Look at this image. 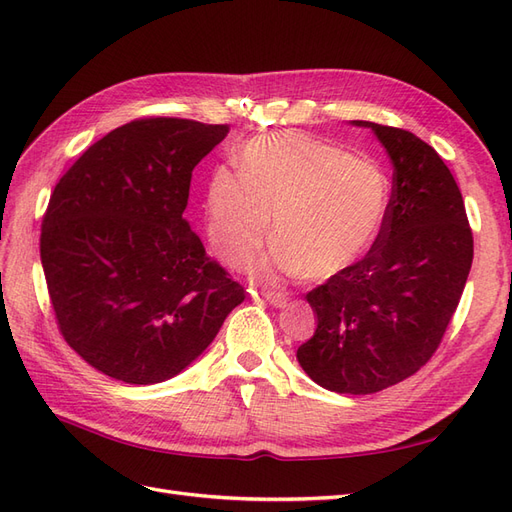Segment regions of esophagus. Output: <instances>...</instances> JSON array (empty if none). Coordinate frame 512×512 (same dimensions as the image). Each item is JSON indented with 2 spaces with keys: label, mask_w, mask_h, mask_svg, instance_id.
<instances>
[{
  "label": "esophagus",
  "mask_w": 512,
  "mask_h": 512,
  "mask_svg": "<svg viewBox=\"0 0 512 512\" xmlns=\"http://www.w3.org/2000/svg\"><path fill=\"white\" fill-rule=\"evenodd\" d=\"M260 297L265 299V301H269L275 307H284L286 301H288L286 294L280 292V290H260Z\"/></svg>",
  "instance_id": "esophagus-1"
}]
</instances>
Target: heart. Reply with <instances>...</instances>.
<instances>
[{
	"mask_svg": "<svg viewBox=\"0 0 512 512\" xmlns=\"http://www.w3.org/2000/svg\"><path fill=\"white\" fill-rule=\"evenodd\" d=\"M389 209L382 168L297 132L258 136L209 179L207 235L228 265L247 267L273 232L280 239L258 262L267 280L331 277L354 267L380 235Z\"/></svg>",
	"mask_w": 512,
	"mask_h": 512,
	"instance_id": "obj_1",
	"label": "heart"
}]
</instances>
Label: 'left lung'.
I'll list each match as a JSON object with an SVG mask.
<instances>
[{
  "label": "left lung",
  "mask_w": 512,
  "mask_h": 512,
  "mask_svg": "<svg viewBox=\"0 0 512 512\" xmlns=\"http://www.w3.org/2000/svg\"><path fill=\"white\" fill-rule=\"evenodd\" d=\"M371 128L393 162V192L371 250L307 292L318 327L297 359L316 384L369 395L414 376L442 344L466 288L472 228L451 170L408 130Z\"/></svg>",
  "instance_id": "1"
}]
</instances>
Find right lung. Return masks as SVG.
<instances>
[{"mask_svg": "<svg viewBox=\"0 0 512 512\" xmlns=\"http://www.w3.org/2000/svg\"><path fill=\"white\" fill-rule=\"evenodd\" d=\"M226 123L143 117L108 132L59 179L40 258L55 322L83 359L130 384L177 376L245 290L185 222L194 166Z\"/></svg>", "mask_w": 512, "mask_h": 512, "instance_id": "add662e5", "label": "right lung"}]
</instances>
